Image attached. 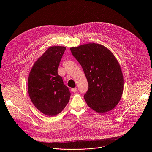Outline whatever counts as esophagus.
<instances>
[{
    "instance_id": "obj_1",
    "label": "esophagus",
    "mask_w": 152,
    "mask_h": 152,
    "mask_svg": "<svg viewBox=\"0 0 152 152\" xmlns=\"http://www.w3.org/2000/svg\"><path fill=\"white\" fill-rule=\"evenodd\" d=\"M71 91L72 92H75L77 91V88H71Z\"/></svg>"
}]
</instances>
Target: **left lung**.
Returning a JSON list of instances; mask_svg holds the SVG:
<instances>
[{
  "instance_id": "left-lung-1",
  "label": "left lung",
  "mask_w": 152,
  "mask_h": 152,
  "mask_svg": "<svg viewBox=\"0 0 152 152\" xmlns=\"http://www.w3.org/2000/svg\"><path fill=\"white\" fill-rule=\"evenodd\" d=\"M70 50L87 78L89 88L84 99L88 107L100 113L113 109L124 91L123 74L113 54L100 44H86Z\"/></svg>"
}]
</instances>
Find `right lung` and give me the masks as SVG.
<instances>
[{
  "mask_svg": "<svg viewBox=\"0 0 152 152\" xmlns=\"http://www.w3.org/2000/svg\"><path fill=\"white\" fill-rule=\"evenodd\" d=\"M65 47H49L34 63L28 77L30 98L42 113L48 116L59 114L69 101L71 93L58 74Z\"/></svg>",
  "mask_w": 152,
  "mask_h": 152,
  "instance_id": "1",
  "label": "right lung"
}]
</instances>
